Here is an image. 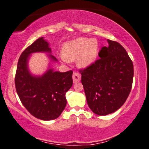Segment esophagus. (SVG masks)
<instances>
[{
  "mask_svg": "<svg viewBox=\"0 0 149 149\" xmlns=\"http://www.w3.org/2000/svg\"><path fill=\"white\" fill-rule=\"evenodd\" d=\"M80 78H81V76H80V74L79 73L74 72L73 73V80L74 83L79 82L80 80Z\"/></svg>",
  "mask_w": 149,
  "mask_h": 149,
  "instance_id": "34e87169",
  "label": "esophagus"
}]
</instances>
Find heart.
Returning <instances> with one entry per match:
<instances>
[{"mask_svg": "<svg viewBox=\"0 0 149 149\" xmlns=\"http://www.w3.org/2000/svg\"><path fill=\"white\" fill-rule=\"evenodd\" d=\"M99 49L100 45L97 39L78 38L64 44L61 55L65 60L69 61L78 59V66L86 68L97 60Z\"/></svg>", "mask_w": 149, "mask_h": 149, "instance_id": "b5f03b06", "label": "heart"}]
</instances>
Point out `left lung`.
Returning <instances> with one entry per match:
<instances>
[{"label": "left lung", "mask_w": 149, "mask_h": 149, "mask_svg": "<svg viewBox=\"0 0 149 149\" xmlns=\"http://www.w3.org/2000/svg\"><path fill=\"white\" fill-rule=\"evenodd\" d=\"M99 52L100 59L80 70L81 82L90 109L99 116L115 112L123 105L131 91L134 66L127 52L118 42Z\"/></svg>", "instance_id": "obj_1"}]
</instances>
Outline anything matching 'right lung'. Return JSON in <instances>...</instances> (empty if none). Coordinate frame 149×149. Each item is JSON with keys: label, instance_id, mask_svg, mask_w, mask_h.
I'll list each match as a JSON object with an SVG mask.
<instances>
[{"label": "right lung", "instance_id": "1", "mask_svg": "<svg viewBox=\"0 0 149 149\" xmlns=\"http://www.w3.org/2000/svg\"><path fill=\"white\" fill-rule=\"evenodd\" d=\"M34 52L51 53L49 43L42 37L20 55L15 88L22 104L32 116L42 120H51L57 118L66 107V93L73 85V71L61 73L49 69L42 76H33L29 71L28 61ZM49 57L52 61H57L52 54Z\"/></svg>", "mask_w": 149, "mask_h": 149}]
</instances>
